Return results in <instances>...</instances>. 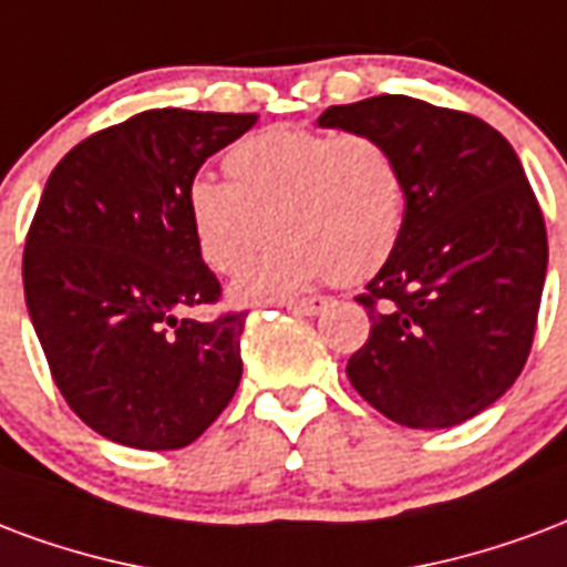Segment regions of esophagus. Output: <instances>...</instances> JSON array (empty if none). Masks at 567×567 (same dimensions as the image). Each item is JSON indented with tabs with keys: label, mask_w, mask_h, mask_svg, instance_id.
Masks as SVG:
<instances>
[{
	"label": "esophagus",
	"mask_w": 567,
	"mask_h": 567,
	"mask_svg": "<svg viewBox=\"0 0 567 567\" xmlns=\"http://www.w3.org/2000/svg\"><path fill=\"white\" fill-rule=\"evenodd\" d=\"M327 306H330L327 297H303V300H288L285 309L295 312V316H318V312H324Z\"/></svg>",
	"instance_id": "1"
}]
</instances>
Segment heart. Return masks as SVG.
Returning a JSON list of instances; mask_svg holds the SVG:
<instances>
[{
	"mask_svg": "<svg viewBox=\"0 0 567 567\" xmlns=\"http://www.w3.org/2000/svg\"><path fill=\"white\" fill-rule=\"evenodd\" d=\"M228 179L195 177L186 213L200 258L234 276L264 251L234 297L285 300L321 279L363 282L400 246L409 188L396 153L360 132L267 128L225 155Z\"/></svg>",
	"mask_w": 567,
	"mask_h": 567,
	"instance_id": "heart-1",
	"label": "heart"
}]
</instances>
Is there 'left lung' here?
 Instances as JSON below:
<instances>
[{"instance_id":"8db88e82","label":"left lung","mask_w":567,"mask_h":567,"mask_svg":"<svg viewBox=\"0 0 567 567\" xmlns=\"http://www.w3.org/2000/svg\"><path fill=\"white\" fill-rule=\"evenodd\" d=\"M318 125L381 137L409 188L400 246L358 297L372 327L348 379L412 430L475 417L526 367L547 276V228L514 146L409 95L337 104Z\"/></svg>"}]
</instances>
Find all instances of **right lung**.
Here are the masks:
<instances>
[{"label":"right lung","instance_id":"obj_1","mask_svg":"<svg viewBox=\"0 0 567 567\" xmlns=\"http://www.w3.org/2000/svg\"><path fill=\"white\" fill-rule=\"evenodd\" d=\"M255 123L137 113L74 146L38 200L23 251L29 318L71 412L111 442L186 447L240 384L246 312L177 316L221 297L192 237L188 183Z\"/></svg>","mask_w":567,"mask_h":567}]
</instances>
